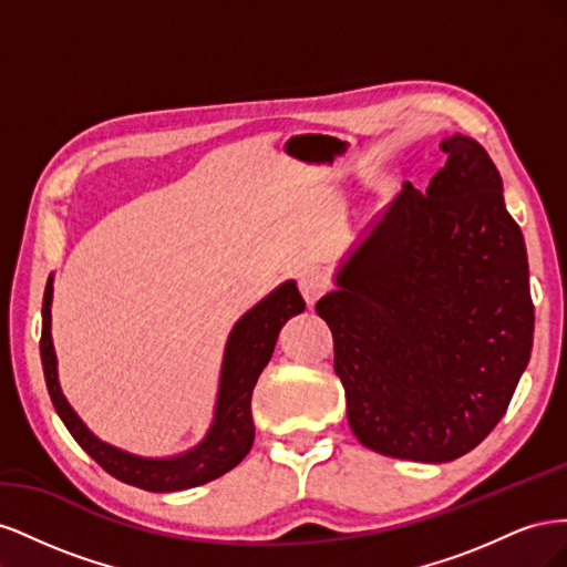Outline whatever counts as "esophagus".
Listing matches in <instances>:
<instances>
[{"instance_id": "34e87169", "label": "esophagus", "mask_w": 567, "mask_h": 567, "mask_svg": "<svg viewBox=\"0 0 567 567\" xmlns=\"http://www.w3.org/2000/svg\"><path fill=\"white\" fill-rule=\"evenodd\" d=\"M298 288L307 307H315L317 300L326 293V290H329V281H326V277L319 269H307L298 277Z\"/></svg>"}]
</instances>
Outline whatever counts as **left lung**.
<instances>
[{
	"label": "left lung",
	"instance_id": "obj_1",
	"mask_svg": "<svg viewBox=\"0 0 567 567\" xmlns=\"http://www.w3.org/2000/svg\"><path fill=\"white\" fill-rule=\"evenodd\" d=\"M440 148L447 163L425 192L404 182L317 302L352 433L423 463L454 461L494 431L535 331L525 241L499 169L471 136Z\"/></svg>",
	"mask_w": 567,
	"mask_h": 567
}]
</instances>
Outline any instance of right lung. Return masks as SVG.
I'll list each match as a JSON object with an SVG mask.
<instances>
[{"label": "right lung", "mask_w": 567, "mask_h": 567, "mask_svg": "<svg viewBox=\"0 0 567 567\" xmlns=\"http://www.w3.org/2000/svg\"><path fill=\"white\" fill-rule=\"evenodd\" d=\"M51 296H54V277H49L44 288L40 354L47 390L56 414L65 423L68 433L101 468L117 477L120 483L148 492H179L198 487L225 475L244 461L255 440L250 414L252 388L260 379L262 369L269 364L281 326L305 310V300L296 288V281H286L238 319L225 348L215 419L208 435L184 454L169 458H144L101 442L63 398L56 371V352L54 342H51Z\"/></svg>", "instance_id": "right-lung-1"}]
</instances>
